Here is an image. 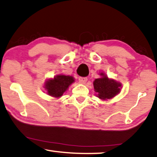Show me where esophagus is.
I'll use <instances>...</instances> for the list:
<instances>
[{
    "label": "esophagus",
    "mask_w": 157,
    "mask_h": 157,
    "mask_svg": "<svg viewBox=\"0 0 157 157\" xmlns=\"http://www.w3.org/2000/svg\"><path fill=\"white\" fill-rule=\"evenodd\" d=\"M87 80L88 78H86V77H80V78H78L79 83L81 84H85L86 83V81H87Z\"/></svg>",
    "instance_id": "obj_1"
}]
</instances>
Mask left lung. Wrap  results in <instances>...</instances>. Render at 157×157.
<instances>
[{"mask_svg":"<svg viewBox=\"0 0 157 157\" xmlns=\"http://www.w3.org/2000/svg\"><path fill=\"white\" fill-rule=\"evenodd\" d=\"M101 77L95 78L94 81L95 92L97 93L96 96L103 101L111 99L120 93L122 83L113 78H109L104 73H99Z\"/></svg>","mask_w":157,"mask_h":157,"instance_id":"left-lung-1","label":"left lung"}]
</instances>
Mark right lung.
I'll use <instances>...</instances> for the list:
<instances>
[{
  "mask_svg": "<svg viewBox=\"0 0 157 157\" xmlns=\"http://www.w3.org/2000/svg\"><path fill=\"white\" fill-rule=\"evenodd\" d=\"M74 81L75 78L72 76L56 75L53 78L47 79L44 84V88L49 95L54 98H59Z\"/></svg>",
  "mask_w": 157,
  "mask_h": 157,
  "instance_id": "right-lung-1",
  "label": "right lung"
}]
</instances>
